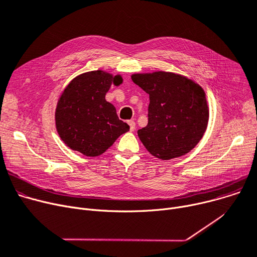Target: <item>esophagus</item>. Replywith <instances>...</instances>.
Masks as SVG:
<instances>
[{"label": "esophagus", "instance_id": "34e87169", "mask_svg": "<svg viewBox=\"0 0 257 257\" xmlns=\"http://www.w3.org/2000/svg\"><path fill=\"white\" fill-rule=\"evenodd\" d=\"M128 124H129V126H130V131H134V130H136V123H134L133 119L128 120Z\"/></svg>", "mask_w": 257, "mask_h": 257}]
</instances>
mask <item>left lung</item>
Segmentation results:
<instances>
[{
  "label": "left lung",
  "mask_w": 257,
  "mask_h": 257,
  "mask_svg": "<svg viewBox=\"0 0 257 257\" xmlns=\"http://www.w3.org/2000/svg\"><path fill=\"white\" fill-rule=\"evenodd\" d=\"M131 79L150 98L148 125L138 131L146 149L163 160L194 149L203 137L209 116L202 87L168 72L134 74Z\"/></svg>",
  "instance_id": "left-lung-1"
}]
</instances>
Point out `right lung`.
<instances>
[{"instance_id": "obj_1", "label": "right lung", "mask_w": 257, "mask_h": 257, "mask_svg": "<svg viewBox=\"0 0 257 257\" xmlns=\"http://www.w3.org/2000/svg\"><path fill=\"white\" fill-rule=\"evenodd\" d=\"M121 82L118 75L92 71L77 76L65 87L55 120L59 137L67 147L86 156H99L129 131V126L118 118L115 107L105 100L111 84Z\"/></svg>"}]
</instances>
